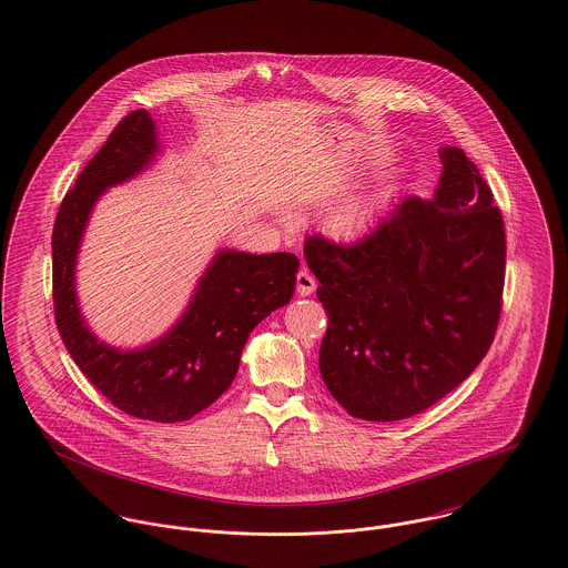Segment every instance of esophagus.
Returning a JSON list of instances; mask_svg holds the SVG:
<instances>
[{"instance_id":"1","label":"esophagus","mask_w":568,"mask_h":568,"mask_svg":"<svg viewBox=\"0 0 568 568\" xmlns=\"http://www.w3.org/2000/svg\"><path fill=\"white\" fill-rule=\"evenodd\" d=\"M315 285H317V281H315L314 274L307 267H303L296 274V290H298L301 296H312L315 292Z\"/></svg>"}]
</instances>
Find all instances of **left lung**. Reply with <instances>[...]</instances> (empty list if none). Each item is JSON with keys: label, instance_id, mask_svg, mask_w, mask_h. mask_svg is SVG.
I'll use <instances>...</instances> for the list:
<instances>
[{"label": "left lung", "instance_id": "obj_1", "mask_svg": "<svg viewBox=\"0 0 568 568\" xmlns=\"http://www.w3.org/2000/svg\"><path fill=\"white\" fill-rule=\"evenodd\" d=\"M440 161L432 200L400 197L351 244L305 242L328 315L320 375L362 420L425 412L479 366L497 333L504 215L464 150L440 148Z\"/></svg>", "mask_w": 568, "mask_h": 568}]
</instances>
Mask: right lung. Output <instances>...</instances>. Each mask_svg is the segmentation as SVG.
I'll return each mask as SVG.
<instances>
[{
    "label": "right lung",
    "mask_w": 568,
    "mask_h": 568,
    "mask_svg": "<svg viewBox=\"0 0 568 568\" xmlns=\"http://www.w3.org/2000/svg\"><path fill=\"white\" fill-rule=\"evenodd\" d=\"M159 152L150 113L132 111L67 191L52 233L54 315L78 368L118 409L141 420L183 423L231 387L254 326L292 301L301 263L290 253L220 251L165 335L132 351L100 342L75 296L82 235L100 195L150 168Z\"/></svg>",
    "instance_id": "right-lung-1"
}]
</instances>
